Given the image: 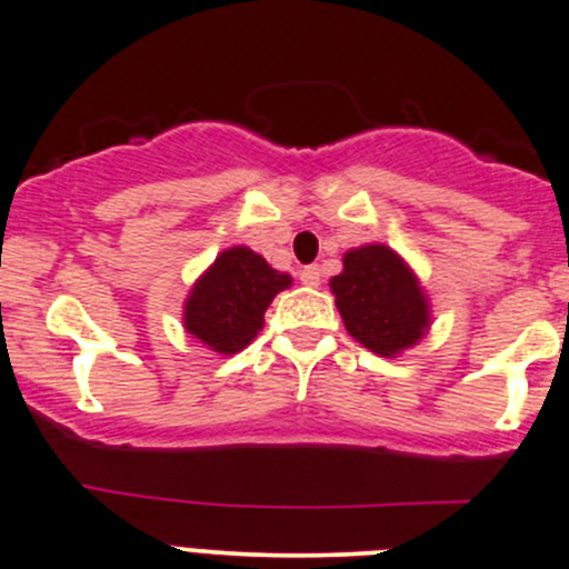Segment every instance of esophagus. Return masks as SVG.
<instances>
[{
    "instance_id": "obj_1",
    "label": "esophagus",
    "mask_w": 569,
    "mask_h": 569,
    "mask_svg": "<svg viewBox=\"0 0 569 569\" xmlns=\"http://www.w3.org/2000/svg\"><path fill=\"white\" fill-rule=\"evenodd\" d=\"M300 280L306 286H320L322 283V269L320 267H302Z\"/></svg>"
}]
</instances>
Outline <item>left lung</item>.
Returning <instances> with one entry per match:
<instances>
[{"label": "left lung", "instance_id": "1", "mask_svg": "<svg viewBox=\"0 0 569 569\" xmlns=\"http://www.w3.org/2000/svg\"><path fill=\"white\" fill-rule=\"evenodd\" d=\"M331 291L350 337L381 357H392L423 337L429 311L416 274L392 249L370 243L345 254Z\"/></svg>", "mask_w": 569, "mask_h": 569}]
</instances>
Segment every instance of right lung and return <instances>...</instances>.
I'll return each mask as SVG.
<instances>
[{
  "instance_id": "right-lung-1",
  "label": "right lung",
  "mask_w": 569,
  "mask_h": 569,
  "mask_svg": "<svg viewBox=\"0 0 569 569\" xmlns=\"http://www.w3.org/2000/svg\"><path fill=\"white\" fill-rule=\"evenodd\" d=\"M289 283V274L274 272L252 249H227L190 291L184 328L212 350L236 353L263 328L269 302Z\"/></svg>"
}]
</instances>
